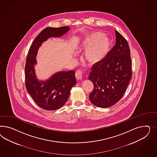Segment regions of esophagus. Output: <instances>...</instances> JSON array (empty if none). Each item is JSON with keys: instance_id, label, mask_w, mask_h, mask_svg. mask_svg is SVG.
<instances>
[{"instance_id": "1", "label": "esophagus", "mask_w": 157, "mask_h": 157, "mask_svg": "<svg viewBox=\"0 0 157 157\" xmlns=\"http://www.w3.org/2000/svg\"><path fill=\"white\" fill-rule=\"evenodd\" d=\"M83 74V71L81 70H78L75 72V76L78 80H81L82 78V75Z\"/></svg>"}]
</instances>
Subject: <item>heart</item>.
I'll return each instance as SVG.
<instances>
[{"label":"heart","instance_id":"heart-1","mask_svg":"<svg viewBox=\"0 0 157 157\" xmlns=\"http://www.w3.org/2000/svg\"><path fill=\"white\" fill-rule=\"evenodd\" d=\"M111 43L101 32H95L87 35L79 43L80 50H86V61L90 64H95L102 60L109 51Z\"/></svg>","mask_w":157,"mask_h":157}]
</instances>
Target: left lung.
I'll return each mask as SVG.
<instances>
[{"label":"left lung","instance_id":"8db88e82","mask_svg":"<svg viewBox=\"0 0 157 157\" xmlns=\"http://www.w3.org/2000/svg\"><path fill=\"white\" fill-rule=\"evenodd\" d=\"M115 33L116 44L107 57L93 66L89 76L94 85L89 98L100 108H108L121 100L132 75L128 43L117 30Z\"/></svg>","mask_w":157,"mask_h":157}]
</instances>
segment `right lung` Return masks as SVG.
Segmentation results:
<instances>
[{"label":"right lung","mask_w":157,"mask_h":157,"mask_svg":"<svg viewBox=\"0 0 157 157\" xmlns=\"http://www.w3.org/2000/svg\"><path fill=\"white\" fill-rule=\"evenodd\" d=\"M69 26L48 27L35 38L29 50L25 67L26 90L39 107L47 110H57L66 104L71 89L76 83L75 72H58L48 80L38 81L35 74L36 56L42 43L50 37H60L70 30Z\"/></svg>","instance_id":"1"}]
</instances>
